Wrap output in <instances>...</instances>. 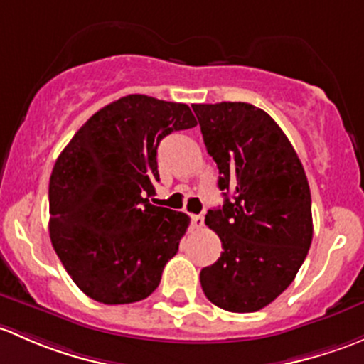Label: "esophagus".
I'll return each mask as SVG.
<instances>
[{"label": "esophagus", "instance_id": "esophagus-1", "mask_svg": "<svg viewBox=\"0 0 364 364\" xmlns=\"http://www.w3.org/2000/svg\"><path fill=\"white\" fill-rule=\"evenodd\" d=\"M191 224H193L196 230H201L205 226V219L203 215H191Z\"/></svg>", "mask_w": 364, "mask_h": 364}]
</instances>
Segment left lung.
<instances>
[{
    "label": "left lung",
    "instance_id": "8db88e82",
    "mask_svg": "<svg viewBox=\"0 0 364 364\" xmlns=\"http://www.w3.org/2000/svg\"><path fill=\"white\" fill-rule=\"evenodd\" d=\"M193 110L219 168V189L226 191L223 207L205 215L224 250L201 269V287L219 309L256 312L289 287L309 254V181L291 141L264 110L242 101Z\"/></svg>",
    "mask_w": 364,
    "mask_h": 364
}]
</instances>
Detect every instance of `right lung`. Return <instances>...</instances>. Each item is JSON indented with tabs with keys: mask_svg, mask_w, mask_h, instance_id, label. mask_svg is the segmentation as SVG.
Returning a JSON list of instances; mask_svg holds the SVG:
<instances>
[{
	"mask_svg": "<svg viewBox=\"0 0 364 364\" xmlns=\"http://www.w3.org/2000/svg\"><path fill=\"white\" fill-rule=\"evenodd\" d=\"M194 126L187 105L129 95L96 112L59 154L48 183V231L89 298L124 305L159 286L189 217L149 201L159 182L157 145Z\"/></svg>",
	"mask_w": 364,
	"mask_h": 364,
	"instance_id": "obj_1",
	"label": "right lung"
}]
</instances>
